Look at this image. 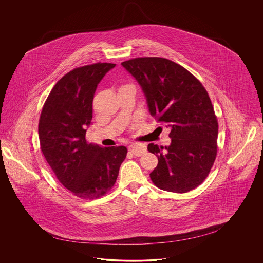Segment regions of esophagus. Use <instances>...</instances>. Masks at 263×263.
Listing matches in <instances>:
<instances>
[{
    "mask_svg": "<svg viewBox=\"0 0 263 263\" xmlns=\"http://www.w3.org/2000/svg\"><path fill=\"white\" fill-rule=\"evenodd\" d=\"M129 151L133 153L135 156H142L147 152V147L144 144L139 143H133L128 147Z\"/></svg>",
    "mask_w": 263,
    "mask_h": 263,
    "instance_id": "1",
    "label": "esophagus"
}]
</instances>
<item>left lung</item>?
Returning <instances> with one entry per match:
<instances>
[{"label": "left lung", "instance_id": "8db88e82", "mask_svg": "<svg viewBox=\"0 0 263 263\" xmlns=\"http://www.w3.org/2000/svg\"><path fill=\"white\" fill-rule=\"evenodd\" d=\"M121 65L142 88L151 115L171 129L170 146L148 145L159 161L152 181L176 193L197 187L217 155L218 122L206 89L186 69L164 58H135Z\"/></svg>", "mask_w": 263, "mask_h": 263}]
</instances>
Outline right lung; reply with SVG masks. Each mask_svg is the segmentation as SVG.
I'll list each match as a JSON object with an SVG mask.
<instances>
[{
    "mask_svg": "<svg viewBox=\"0 0 263 263\" xmlns=\"http://www.w3.org/2000/svg\"><path fill=\"white\" fill-rule=\"evenodd\" d=\"M115 67L97 63L80 67L52 88L40 114V148L59 181L77 197L95 199L110 190L125 160L124 146L88 144L92 100L102 78Z\"/></svg>",
    "mask_w": 263,
    "mask_h": 263,
    "instance_id": "add662e5",
    "label": "right lung"
}]
</instances>
